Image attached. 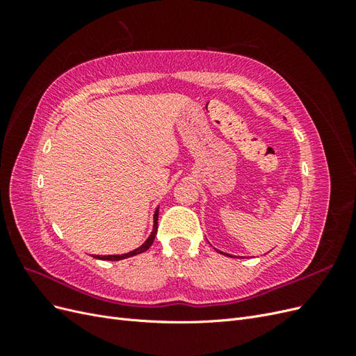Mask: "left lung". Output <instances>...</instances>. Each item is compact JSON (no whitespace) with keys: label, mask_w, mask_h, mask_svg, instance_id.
I'll use <instances>...</instances> for the list:
<instances>
[{"label":"left lung","mask_w":356,"mask_h":356,"mask_svg":"<svg viewBox=\"0 0 356 356\" xmlns=\"http://www.w3.org/2000/svg\"><path fill=\"white\" fill-rule=\"evenodd\" d=\"M217 251H218V250H217ZM218 252H220V254H222V252H221V251H218ZM224 255H227V254H224ZM229 257H232V255H229Z\"/></svg>","instance_id":"left-lung-1"}]
</instances>
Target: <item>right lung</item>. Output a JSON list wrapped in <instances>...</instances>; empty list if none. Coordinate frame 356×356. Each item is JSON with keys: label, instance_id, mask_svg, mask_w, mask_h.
<instances>
[{"label": "right lung", "instance_id": "right-lung-1", "mask_svg": "<svg viewBox=\"0 0 356 356\" xmlns=\"http://www.w3.org/2000/svg\"><path fill=\"white\" fill-rule=\"evenodd\" d=\"M157 218H159V208H157L156 212H154V224H153V232H152V234H149L148 239H147L141 246L136 248V250H134V251H131V252H127V254H122V255H93V257H95V258H99V260L118 261V260H124V258H129V257H134V255L145 252V251L148 250V248L153 245L154 238H156V234H157Z\"/></svg>", "mask_w": 356, "mask_h": 356}]
</instances>
